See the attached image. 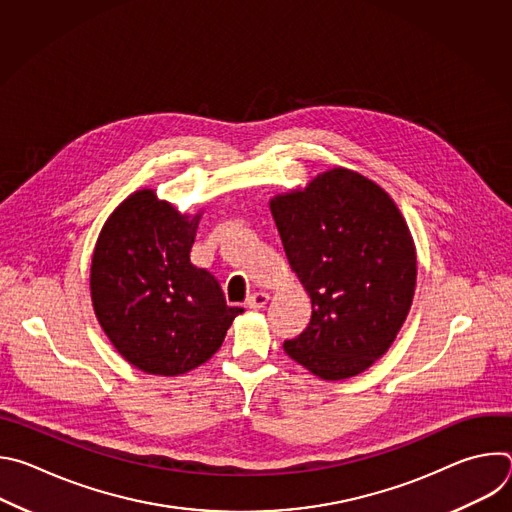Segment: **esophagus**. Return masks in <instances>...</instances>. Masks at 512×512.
<instances>
[{
  "instance_id": "obj_1",
  "label": "esophagus",
  "mask_w": 512,
  "mask_h": 512,
  "mask_svg": "<svg viewBox=\"0 0 512 512\" xmlns=\"http://www.w3.org/2000/svg\"><path fill=\"white\" fill-rule=\"evenodd\" d=\"M267 302H269V296L265 294V291H253V294L247 298V308L261 310L267 306Z\"/></svg>"
}]
</instances>
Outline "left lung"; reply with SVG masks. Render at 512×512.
Returning <instances> with one entry per match:
<instances>
[{
	"instance_id": "8db88e82",
	"label": "left lung",
	"mask_w": 512,
	"mask_h": 512,
	"mask_svg": "<svg viewBox=\"0 0 512 512\" xmlns=\"http://www.w3.org/2000/svg\"><path fill=\"white\" fill-rule=\"evenodd\" d=\"M271 214L312 300L308 328L283 350L326 381L367 371L413 302L417 259L399 208L369 178L334 168L273 198Z\"/></svg>"
}]
</instances>
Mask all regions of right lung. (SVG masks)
Here are the masks:
<instances>
[{
	"label": "right lung",
	"instance_id": "1",
	"mask_svg": "<svg viewBox=\"0 0 512 512\" xmlns=\"http://www.w3.org/2000/svg\"><path fill=\"white\" fill-rule=\"evenodd\" d=\"M200 214L184 216L152 190L131 194L107 221L91 265L95 314L135 369L174 377L221 348L243 308L190 261Z\"/></svg>",
	"mask_w": 512,
	"mask_h": 512
}]
</instances>
